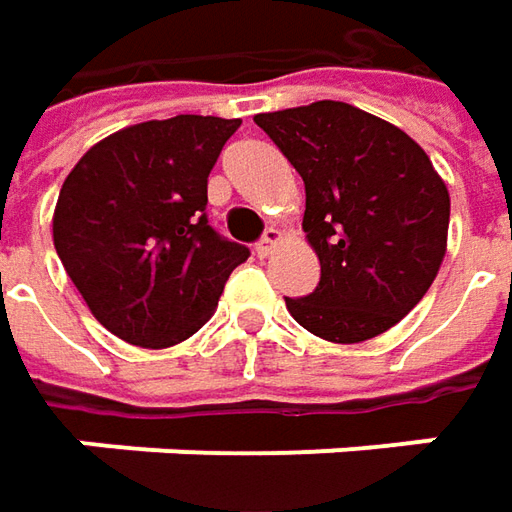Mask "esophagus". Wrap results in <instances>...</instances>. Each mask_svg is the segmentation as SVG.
Instances as JSON below:
<instances>
[{
	"instance_id": "esophagus-1",
	"label": "esophagus",
	"mask_w": 512,
	"mask_h": 512,
	"mask_svg": "<svg viewBox=\"0 0 512 512\" xmlns=\"http://www.w3.org/2000/svg\"><path fill=\"white\" fill-rule=\"evenodd\" d=\"M279 239H282V233H279L276 227H267L265 236H262V239L256 242V247H253V250H256V256H259V259H267V256H270V253L276 250Z\"/></svg>"
}]
</instances>
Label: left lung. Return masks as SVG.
Wrapping results in <instances>:
<instances>
[{
  "label": "left lung",
  "mask_w": 512,
  "mask_h": 512,
  "mask_svg": "<svg viewBox=\"0 0 512 512\" xmlns=\"http://www.w3.org/2000/svg\"><path fill=\"white\" fill-rule=\"evenodd\" d=\"M305 182V227L322 276L290 299L299 325L327 342L373 339L433 285L447 247L450 193L404 130L344 102L259 113Z\"/></svg>",
  "instance_id": "obj_1"
}]
</instances>
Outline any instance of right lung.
Wrapping results in <instances>:
<instances>
[{
    "label": "right lung",
    "instance_id": "right-lung-1",
    "mask_svg": "<svg viewBox=\"0 0 512 512\" xmlns=\"http://www.w3.org/2000/svg\"><path fill=\"white\" fill-rule=\"evenodd\" d=\"M239 119L173 116L119 130L76 162L53 245L90 313L139 347L185 342L250 256L207 225V176Z\"/></svg>",
    "mask_w": 512,
    "mask_h": 512
}]
</instances>
